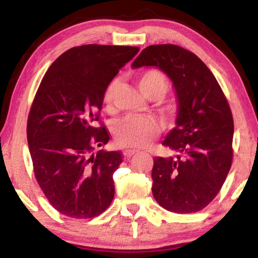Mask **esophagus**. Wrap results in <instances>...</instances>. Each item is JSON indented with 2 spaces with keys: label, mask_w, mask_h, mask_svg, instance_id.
<instances>
[{
  "label": "esophagus",
  "mask_w": 258,
  "mask_h": 258,
  "mask_svg": "<svg viewBox=\"0 0 258 258\" xmlns=\"http://www.w3.org/2000/svg\"><path fill=\"white\" fill-rule=\"evenodd\" d=\"M138 151H136V150H126V151H123V157H125V159H130L132 157L133 155H136V153Z\"/></svg>",
  "instance_id": "obj_1"
}]
</instances>
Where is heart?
I'll return each mask as SVG.
<instances>
[{
	"label": "heart",
	"instance_id": "1",
	"mask_svg": "<svg viewBox=\"0 0 258 258\" xmlns=\"http://www.w3.org/2000/svg\"><path fill=\"white\" fill-rule=\"evenodd\" d=\"M140 90L150 99L158 100L165 95L169 89L168 78L162 71L146 70L138 77ZM119 88V81L114 80L103 93V103L112 107L114 96ZM161 127L152 116H127L114 126V140L116 145L125 149H143L148 146L159 135Z\"/></svg>",
	"mask_w": 258,
	"mask_h": 258
}]
</instances>
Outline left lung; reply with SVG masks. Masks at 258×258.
Listing matches in <instances>:
<instances>
[{
	"instance_id": "1",
	"label": "left lung",
	"mask_w": 258,
	"mask_h": 258,
	"mask_svg": "<svg viewBox=\"0 0 258 258\" xmlns=\"http://www.w3.org/2000/svg\"><path fill=\"white\" fill-rule=\"evenodd\" d=\"M132 67L159 68L172 81L178 101L176 127L162 143L177 156L153 159V198L175 213L204 210L219 193L232 164L229 102L206 64L177 45L148 46Z\"/></svg>"
}]
</instances>
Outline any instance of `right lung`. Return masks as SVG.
Segmentation results:
<instances>
[{
    "instance_id": "right-lung-1",
    "label": "right lung",
    "mask_w": 258,
    "mask_h": 258,
    "mask_svg": "<svg viewBox=\"0 0 258 258\" xmlns=\"http://www.w3.org/2000/svg\"><path fill=\"white\" fill-rule=\"evenodd\" d=\"M138 51L116 45L75 46L52 63L38 88L27 120L29 153L38 184L64 216L89 219L112 204L121 152L93 151L109 140L100 121L103 93Z\"/></svg>"
}]
</instances>
